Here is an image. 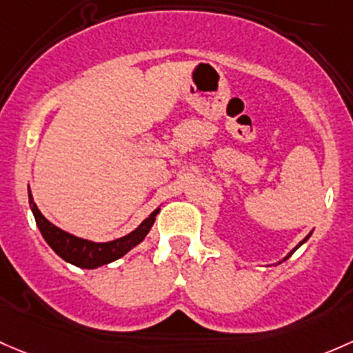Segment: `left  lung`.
I'll return each instance as SVG.
<instances>
[{
    "label": "left lung",
    "mask_w": 353,
    "mask_h": 353,
    "mask_svg": "<svg viewBox=\"0 0 353 353\" xmlns=\"http://www.w3.org/2000/svg\"><path fill=\"white\" fill-rule=\"evenodd\" d=\"M310 236H311V233H310V235H306V236H304V239L301 240V242H299L298 245H296V247H294V248H292V250H291V252H289V254H288V255H285V257L283 259V261H288V259H289V257H291V255H292V254H294V252H296V250H298V248H299V247H301V245H303L304 242H306V240H307V239H310Z\"/></svg>",
    "instance_id": "obj_1"
}]
</instances>
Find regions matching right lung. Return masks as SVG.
I'll return each mask as SVG.
<instances>
[{"label":"right lung","mask_w":353,"mask_h":353,"mask_svg":"<svg viewBox=\"0 0 353 353\" xmlns=\"http://www.w3.org/2000/svg\"><path fill=\"white\" fill-rule=\"evenodd\" d=\"M28 201L30 208H32V213L35 216L37 226H39L40 233L46 239V242L50 245L52 250L59 255V257L64 259L69 264L81 267V269H96V267H101L110 264V262L117 261V259L123 257L127 252L132 250L133 247H137L143 239L147 236V233L150 232L152 225H154L155 216L161 211V208L154 210L150 213V216L145 218L132 233L121 236V239L111 240V242H91V240L79 239V236H74L70 233L64 232V230L57 228L54 223H50L40 210L37 208L35 201H33L32 192L28 191Z\"/></svg>","instance_id":"1"}]
</instances>
